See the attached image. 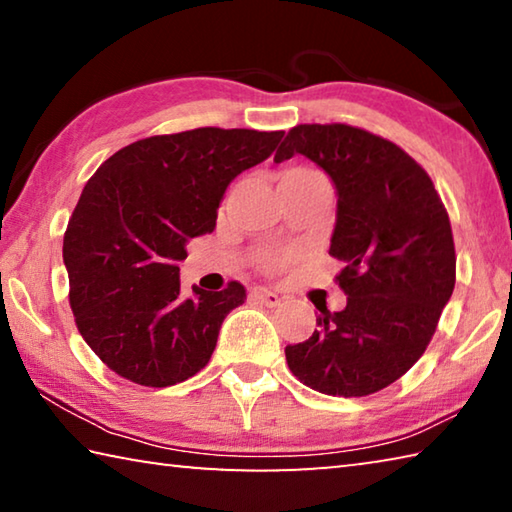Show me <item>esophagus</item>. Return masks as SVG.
<instances>
[{
	"instance_id": "esophagus-1",
	"label": "esophagus",
	"mask_w": 512,
	"mask_h": 512,
	"mask_svg": "<svg viewBox=\"0 0 512 512\" xmlns=\"http://www.w3.org/2000/svg\"><path fill=\"white\" fill-rule=\"evenodd\" d=\"M250 293H253V298L255 300H259V302H264V305L266 307H275V305H280V296H277V293L275 291H271V289H266V287H255L253 291H250Z\"/></svg>"
}]
</instances>
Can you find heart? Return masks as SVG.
<instances>
[{
    "label": "heart",
    "mask_w": 512,
    "mask_h": 512,
    "mask_svg": "<svg viewBox=\"0 0 512 512\" xmlns=\"http://www.w3.org/2000/svg\"><path fill=\"white\" fill-rule=\"evenodd\" d=\"M282 178H296V180H320V183H327V178L323 173L316 171V169H307V167H296V169H289L284 171ZM291 259L289 253H266L259 257V264L266 271H277V268H282Z\"/></svg>",
    "instance_id": "b5f03b06"
}]
</instances>
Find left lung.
Listing matches in <instances>:
<instances>
[{
    "label": "left lung",
    "instance_id": "1",
    "mask_svg": "<svg viewBox=\"0 0 512 512\" xmlns=\"http://www.w3.org/2000/svg\"><path fill=\"white\" fill-rule=\"evenodd\" d=\"M300 153L336 187L329 255L343 311L320 309L307 341L287 345L302 384L363 397L391 386L418 361L456 284L452 225L429 173L400 146L348 124L293 126L275 162Z\"/></svg>",
    "mask_w": 512,
    "mask_h": 512
}]
</instances>
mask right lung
Listing matches in <instances>:
<instances>
[{"instance_id": "right-lung-1", "label": "right lung", "mask_w": 512, "mask_h": 512, "mask_svg": "<svg viewBox=\"0 0 512 512\" xmlns=\"http://www.w3.org/2000/svg\"><path fill=\"white\" fill-rule=\"evenodd\" d=\"M282 131L194 128L124 146L83 187L63 239L69 305L85 343L140 386L164 388L207 366L223 318L246 289L180 296L187 241L207 235L225 189L264 162Z\"/></svg>"}]
</instances>
